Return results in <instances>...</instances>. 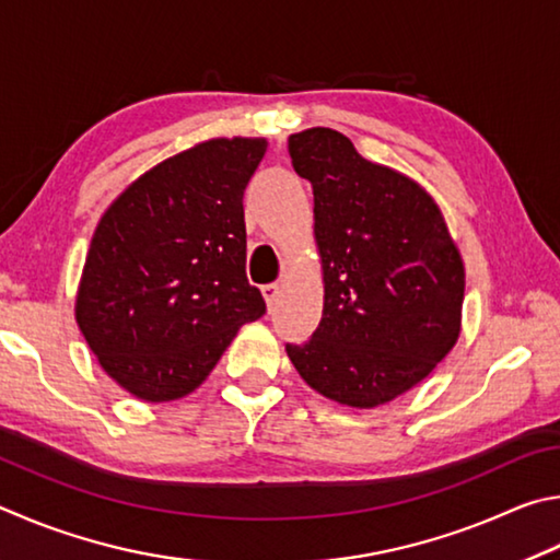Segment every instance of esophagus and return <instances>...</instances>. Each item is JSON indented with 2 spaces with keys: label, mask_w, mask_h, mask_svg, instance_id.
<instances>
[{
  "label": "esophagus",
  "mask_w": 560,
  "mask_h": 560,
  "mask_svg": "<svg viewBox=\"0 0 560 560\" xmlns=\"http://www.w3.org/2000/svg\"><path fill=\"white\" fill-rule=\"evenodd\" d=\"M262 295H265V302H268V307L272 310V305L280 298V285H278V282H270V285H265L262 288Z\"/></svg>",
  "instance_id": "1"
}]
</instances>
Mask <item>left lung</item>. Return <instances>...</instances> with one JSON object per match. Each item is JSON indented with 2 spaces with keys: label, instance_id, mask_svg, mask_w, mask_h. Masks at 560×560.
<instances>
[{
  "label": "left lung",
  "instance_id": "left-lung-1",
  "mask_svg": "<svg viewBox=\"0 0 560 560\" xmlns=\"http://www.w3.org/2000/svg\"><path fill=\"white\" fill-rule=\"evenodd\" d=\"M315 194L325 280L319 327L288 345L298 374L329 400L376 408L420 384L463 327L465 265L438 203L390 166L364 160L329 127L290 135Z\"/></svg>",
  "mask_w": 560,
  "mask_h": 560
}]
</instances>
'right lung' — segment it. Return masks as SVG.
Here are the masks:
<instances>
[{"label":"right lung","mask_w":560,"mask_h":560,"mask_svg":"<svg viewBox=\"0 0 560 560\" xmlns=\"http://www.w3.org/2000/svg\"><path fill=\"white\" fill-rule=\"evenodd\" d=\"M262 137H215L152 166L107 206L75 322L97 364L150 404L199 388L265 300L245 278L243 191Z\"/></svg>","instance_id":"1"}]
</instances>
